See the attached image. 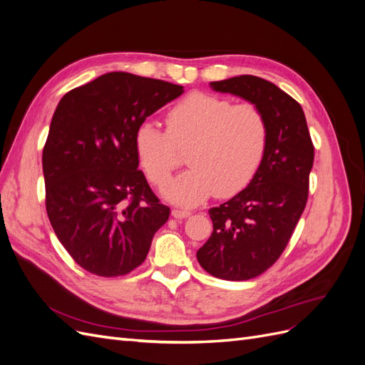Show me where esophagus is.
Wrapping results in <instances>:
<instances>
[{"label":"esophagus","mask_w":365,"mask_h":365,"mask_svg":"<svg viewBox=\"0 0 365 365\" xmlns=\"http://www.w3.org/2000/svg\"><path fill=\"white\" fill-rule=\"evenodd\" d=\"M172 216L175 219H184L187 216H190V212L189 210H181V208H173L172 210Z\"/></svg>","instance_id":"1"}]
</instances>
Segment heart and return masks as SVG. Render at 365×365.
<instances>
[{
    "label": "heart",
    "mask_w": 365,
    "mask_h": 365,
    "mask_svg": "<svg viewBox=\"0 0 365 365\" xmlns=\"http://www.w3.org/2000/svg\"><path fill=\"white\" fill-rule=\"evenodd\" d=\"M268 143V121L252 103L192 93L165 114V130L141 123L134 137L138 161L149 181L163 187L181 165L187 150L190 170L175 180L165 196L181 205H196L210 195L228 197L256 175Z\"/></svg>",
    "instance_id": "b5f03b06"
}]
</instances>
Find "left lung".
I'll use <instances>...</instances> for the list:
<instances>
[{"label": "left lung", "mask_w": 365, "mask_h": 365, "mask_svg": "<svg viewBox=\"0 0 365 365\" xmlns=\"http://www.w3.org/2000/svg\"><path fill=\"white\" fill-rule=\"evenodd\" d=\"M262 109L268 143L251 182L230 201L208 210L213 233L197 250L201 267L217 279L240 282L279 260L307 202L314 145L297 101L257 76L210 83Z\"/></svg>", "instance_id": "left-lung-1"}]
</instances>
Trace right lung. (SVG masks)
<instances>
[{
  "label": "right lung",
  "instance_id": "add662e5",
  "mask_svg": "<svg viewBox=\"0 0 365 365\" xmlns=\"http://www.w3.org/2000/svg\"><path fill=\"white\" fill-rule=\"evenodd\" d=\"M181 85L114 71L65 94L53 114L42 170L50 224L85 271L118 277L145 262L170 208L138 170L134 137Z\"/></svg>",
  "mask_w": 365,
  "mask_h": 365
}]
</instances>
